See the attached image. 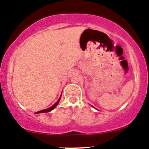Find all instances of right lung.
Wrapping results in <instances>:
<instances>
[{
    "label": "right lung",
    "instance_id": "right-lung-1",
    "mask_svg": "<svg viewBox=\"0 0 149 149\" xmlns=\"http://www.w3.org/2000/svg\"><path fill=\"white\" fill-rule=\"evenodd\" d=\"M60 99H61V97H60V98H59V99L58 100L57 102H56V103H55V104L54 105V106H51V108H49V109H44V110H42V111H38V112H37V113H47V112H50V111H51L54 110V109H55V108H56V106H57L58 103H59V101H60Z\"/></svg>",
    "mask_w": 149,
    "mask_h": 149
}]
</instances>
